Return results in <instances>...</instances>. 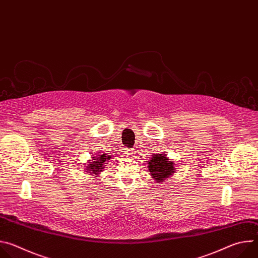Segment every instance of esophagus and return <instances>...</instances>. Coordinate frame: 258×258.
<instances>
[{
  "label": "esophagus",
  "instance_id": "obj_1",
  "mask_svg": "<svg viewBox=\"0 0 258 258\" xmlns=\"http://www.w3.org/2000/svg\"><path fill=\"white\" fill-rule=\"evenodd\" d=\"M135 154H136V151L134 149H128L126 151V155L127 157H135Z\"/></svg>",
  "mask_w": 258,
  "mask_h": 258
}]
</instances>
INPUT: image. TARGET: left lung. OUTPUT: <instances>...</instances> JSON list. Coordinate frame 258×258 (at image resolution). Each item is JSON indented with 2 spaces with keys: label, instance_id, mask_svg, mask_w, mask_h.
Listing matches in <instances>:
<instances>
[{
  "label": "left lung",
  "instance_id": "1",
  "mask_svg": "<svg viewBox=\"0 0 258 258\" xmlns=\"http://www.w3.org/2000/svg\"><path fill=\"white\" fill-rule=\"evenodd\" d=\"M149 170L154 179L161 182V180L166 179L173 173V163L168 161L165 154H157L152 157L149 161Z\"/></svg>",
  "mask_w": 258,
  "mask_h": 258
}]
</instances>
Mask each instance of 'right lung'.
Here are the masks:
<instances>
[{
	"label": "right lung",
	"instance_id": "obj_1",
	"mask_svg": "<svg viewBox=\"0 0 258 258\" xmlns=\"http://www.w3.org/2000/svg\"><path fill=\"white\" fill-rule=\"evenodd\" d=\"M110 156H107L106 154H103V155H99L98 158H95L93 157V162H91V164H89V166L87 167V171L90 172V173H93L94 175H98L100 171H102L104 169V163L106 160H109Z\"/></svg>",
	"mask_w": 258,
	"mask_h": 258
}]
</instances>
